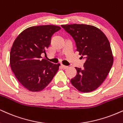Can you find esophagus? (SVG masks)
<instances>
[{
  "instance_id": "34e87169",
  "label": "esophagus",
  "mask_w": 123,
  "mask_h": 123,
  "mask_svg": "<svg viewBox=\"0 0 123 123\" xmlns=\"http://www.w3.org/2000/svg\"><path fill=\"white\" fill-rule=\"evenodd\" d=\"M61 66H62V68H63V69H67V68H68L67 66H65V65H61Z\"/></svg>"
}]
</instances>
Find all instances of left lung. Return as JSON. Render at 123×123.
Instances as JSON below:
<instances>
[{
  "label": "left lung",
  "mask_w": 123,
  "mask_h": 123,
  "mask_svg": "<svg viewBox=\"0 0 123 123\" xmlns=\"http://www.w3.org/2000/svg\"><path fill=\"white\" fill-rule=\"evenodd\" d=\"M73 38L77 51L85 59L82 69L76 67L77 74L71 83L81 92H91L104 82L110 72L113 56L106 35L98 28L91 25H61Z\"/></svg>",
  "instance_id": "left-lung-1"
}]
</instances>
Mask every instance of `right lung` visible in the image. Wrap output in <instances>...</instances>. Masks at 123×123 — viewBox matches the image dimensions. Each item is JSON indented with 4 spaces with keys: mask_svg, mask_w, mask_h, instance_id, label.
I'll list each match as a JSON object with an SVG mask.
<instances>
[{
    "mask_svg": "<svg viewBox=\"0 0 123 123\" xmlns=\"http://www.w3.org/2000/svg\"><path fill=\"white\" fill-rule=\"evenodd\" d=\"M60 29L54 25L32 26L15 39L10 51V66L19 82L29 91H42L59 69L60 63L42 59L41 54H46L51 37Z\"/></svg>",
    "mask_w": 123,
    "mask_h": 123,
    "instance_id": "obj_1",
    "label": "right lung"
}]
</instances>
